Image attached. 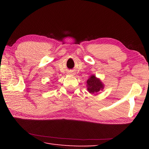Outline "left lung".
I'll list each match as a JSON object with an SVG mask.
<instances>
[{
    "mask_svg": "<svg viewBox=\"0 0 149 149\" xmlns=\"http://www.w3.org/2000/svg\"><path fill=\"white\" fill-rule=\"evenodd\" d=\"M87 89L90 93H95L99 92L103 89V85L100 81L96 78L95 75H91L87 81Z\"/></svg>",
    "mask_w": 149,
    "mask_h": 149,
    "instance_id": "1",
    "label": "left lung"
}]
</instances>
